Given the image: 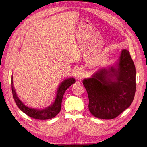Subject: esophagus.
Segmentation results:
<instances>
[{
    "instance_id": "34e87169",
    "label": "esophagus",
    "mask_w": 147,
    "mask_h": 147,
    "mask_svg": "<svg viewBox=\"0 0 147 147\" xmlns=\"http://www.w3.org/2000/svg\"><path fill=\"white\" fill-rule=\"evenodd\" d=\"M84 76V73L82 70H79L76 73V78L78 79H80Z\"/></svg>"
}]
</instances>
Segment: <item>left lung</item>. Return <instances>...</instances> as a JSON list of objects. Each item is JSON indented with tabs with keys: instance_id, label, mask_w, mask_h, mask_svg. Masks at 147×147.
<instances>
[{
	"instance_id": "left-lung-1",
	"label": "left lung",
	"mask_w": 147,
	"mask_h": 147,
	"mask_svg": "<svg viewBox=\"0 0 147 147\" xmlns=\"http://www.w3.org/2000/svg\"><path fill=\"white\" fill-rule=\"evenodd\" d=\"M88 108L94 117H117L132 104L136 91V70L129 51L123 49L115 64L99 69L90 78L84 79Z\"/></svg>"
}]
</instances>
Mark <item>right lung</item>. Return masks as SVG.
<instances>
[{"label": "right lung", "instance_id": "obj_1", "mask_svg": "<svg viewBox=\"0 0 147 147\" xmlns=\"http://www.w3.org/2000/svg\"><path fill=\"white\" fill-rule=\"evenodd\" d=\"M12 78L13 77L12 76V92L15 103H16L18 107L22 112H24L30 117L38 120H48L52 119L56 116L61 111L62 100H63V95L65 90L76 82L75 79L73 78H67L63 80L59 84V85L57 90L56 96L55 98V100H54V102L48 107L45 108V109H36L27 107L18 98L16 92H15V89L13 87V82Z\"/></svg>", "mask_w": 147, "mask_h": 147}]
</instances>
